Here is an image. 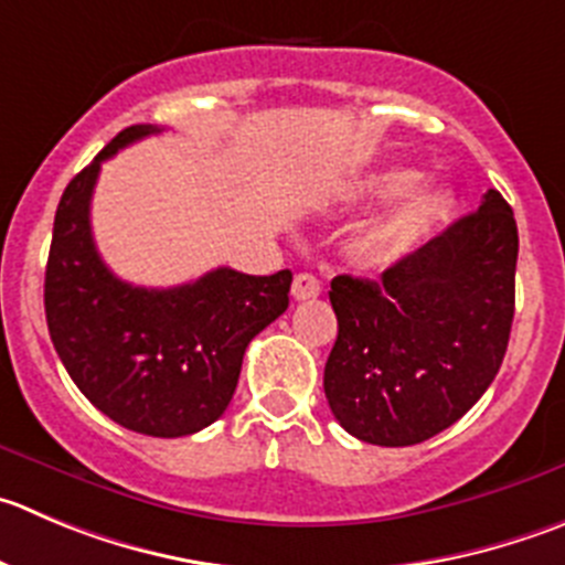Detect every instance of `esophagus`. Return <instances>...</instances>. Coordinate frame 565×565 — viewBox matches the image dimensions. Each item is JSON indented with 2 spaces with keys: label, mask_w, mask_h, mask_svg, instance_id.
I'll use <instances>...</instances> for the list:
<instances>
[{
  "label": "esophagus",
  "mask_w": 565,
  "mask_h": 565,
  "mask_svg": "<svg viewBox=\"0 0 565 565\" xmlns=\"http://www.w3.org/2000/svg\"><path fill=\"white\" fill-rule=\"evenodd\" d=\"M291 294H294V299H313V297H319V294H321L319 277H313V274H297V277H294Z\"/></svg>",
  "instance_id": "obj_1"
}]
</instances>
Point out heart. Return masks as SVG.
Wrapping results in <instances>:
<instances>
[{"label": "heart", "mask_w": 565, "mask_h": 565, "mask_svg": "<svg viewBox=\"0 0 565 565\" xmlns=\"http://www.w3.org/2000/svg\"><path fill=\"white\" fill-rule=\"evenodd\" d=\"M416 182V171L411 169H388L380 174L358 180L343 188L341 202L349 207H369L383 199L398 196L399 192ZM447 211V196L435 188H418V191L406 193L405 198L396 199L394 205L374 218L354 244V255L366 266H391L411 255L433 224L438 222Z\"/></svg>", "instance_id": "obj_1"}]
</instances>
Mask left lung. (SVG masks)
I'll return each instance as SVG.
<instances>
[{"label": "left lung", "mask_w": 565, "mask_h": 565, "mask_svg": "<svg viewBox=\"0 0 565 565\" xmlns=\"http://www.w3.org/2000/svg\"><path fill=\"white\" fill-rule=\"evenodd\" d=\"M515 257L513 211L488 191L380 279H332L324 394L338 424L366 444L413 447L469 413L508 352Z\"/></svg>", "instance_id": "1"}]
</instances>
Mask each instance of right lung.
<instances>
[{"instance_id": "add662e5", "label": "right lung", "mask_w": 565, "mask_h": 565, "mask_svg": "<svg viewBox=\"0 0 565 565\" xmlns=\"http://www.w3.org/2000/svg\"><path fill=\"white\" fill-rule=\"evenodd\" d=\"M160 127L118 132L66 185L52 230L44 308L52 343L85 399L154 438L199 433L227 411L252 338L286 313L291 271L213 268L177 288L118 279L90 233L102 163Z\"/></svg>"}]
</instances>
